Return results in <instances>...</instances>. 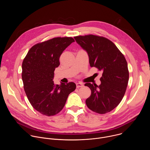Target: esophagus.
<instances>
[{
  "instance_id": "1",
  "label": "esophagus",
  "mask_w": 150,
  "mask_h": 150,
  "mask_svg": "<svg viewBox=\"0 0 150 150\" xmlns=\"http://www.w3.org/2000/svg\"><path fill=\"white\" fill-rule=\"evenodd\" d=\"M83 86V85L82 83H76V87L77 88H80V87H82Z\"/></svg>"
}]
</instances>
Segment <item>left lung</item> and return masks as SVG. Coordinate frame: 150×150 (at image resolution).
Returning <instances> with one entry per match:
<instances>
[{"mask_svg": "<svg viewBox=\"0 0 150 150\" xmlns=\"http://www.w3.org/2000/svg\"><path fill=\"white\" fill-rule=\"evenodd\" d=\"M74 38L87 52L90 67L103 72L100 85L85 84L91 91L85 103L96 113H108L119 105L126 92L129 71L125 57L112 41L103 37L87 35Z\"/></svg>", "mask_w": 150, "mask_h": 150, "instance_id": "8db88e82", "label": "left lung"}]
</instances>
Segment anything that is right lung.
Wrapping results in <instances>:
<instances>
[{
    "label": "right lung",
    "instance_id": "right-lung-1",
    "mask_svg": "<svg viewBox=\"0 0 150 150\" xmlns=\"http://www.w3.org/2000/svg\"><path fill=\"white\" fill-rule=\"evenodd\" d=\"M75 40L72 37H56L33 46L22 65V79L27 98L33 108L43 115L59 113L68 96L76 88L74 82L54 83V71L59 58Z\"/></svg>",
    "mask_w": 150,
    "mask_h": 150
}]
</instances>
